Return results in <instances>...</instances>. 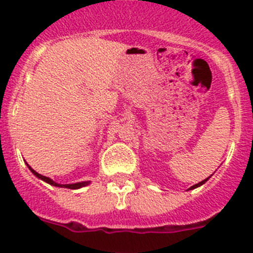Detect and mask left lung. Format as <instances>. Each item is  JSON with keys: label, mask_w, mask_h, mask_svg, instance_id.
I'll list each match as a JSON object with an SVG mask.
<instances>
[{"label": "left lung", "mask_w": 253, "mask_h": 253, "mask_svg": "<svg viewBox=\"0 0 253 253\" xmlns=\"http://www.w3.org/2000/svg\"><path fill=\"white\" fill-rule=\"evenodd\" d=\"M209 178H210V176H209ZM209 178H206V179H205V180H202V182L197 183V184L192 185V187H191V188H189V189H194V188H197V187H200V185H202V184H204L205 182H207V180H209Z\"/></svg>", "instance_id": "obj_1"}]
</instances>
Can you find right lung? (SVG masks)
I'll use <instances>...</instances> for the list:
<instances>
[{"label": "right lung", "instance_id": "right-lung-1", "mask_svg": "<svg viewBox=\"0 0 253 253\" xmlns=\"http://www.w3.org/2000/svg\"><path fill=\"white\" fill-rule=\"evenodd\" d=\"M28 168H29L30 171L33 172V174L37 176V178L42 179V180H44V182H47V183H48V184H51V185H55V187H65V188L78 189V188H82V187H84V185H87L88 183H89V182H82V183H75V184H57V183L53 182L52 179H49V178H47V176H43V175H41V174H38V172H37L36 170L32 169L30 166H28Z\"/></svg>", "mask_w": 253, "mask_h": 253}]
</instances>
